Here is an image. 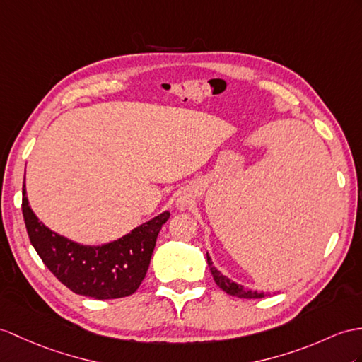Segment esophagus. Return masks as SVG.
I'll return each instance as SVG.
<instances>
[{
    "label": "esophagus",
    "instance_id": "esophagus-1",
    "mask_svg": "<svg viewBox=\"0 0 362 362\" xmlns=\"http://www.w3.org/2000/svg\"><path fill=\"white\" fill-rule=\"evenodd\" d=\"M192 199L189 197H180L178 199H176V207H178L180 210H186L189 206H190Z\"/></svg>",
    "mask_w": 362,
    "mask_h": 362
}]
</instances>
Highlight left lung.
Here are the masks:
<instances>
[{"instance_id":"8db88e82","label":"left lung","mask_w":362,"mask_h":362,"mask_svg":"<svg viewBox=\"0 0 362 362\" xmlns=\"http://www.w3.org/2000/svg\"><path fill=\"white\" fill-rule=\"evenodd\" d=\"M207 264L210 267L211 275H214L215 283L218 284L219 288H223L226 293L232 295V296H238V298H245V299H257V298L270 296V293H267V292L264 293V292H257V290H249L244 286L238 284V283H235V281H230L227 276H224L223 273L214 266V262H211V258L209 257V253H207Z\"/></svg>"}]
</instances>
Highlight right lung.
Wrapping results in <instances>:
<instances>
[{
  "label": "right lung",
  "mask_w": 362,
  "mask_h": 362,
  "mask_svg": "<svg viewBox=\"0 0 362 362\" xmlns=\"http://www.w3.org/2000/svg\"><path fill=\"white\" fill-rule=\"evenodd\" d=\"M23 216L33 249L67 288L95 299H117L135 293L143 283L158 233L170 214L163 211L119 240L103 245H81L52 232L30 209L25 186Z\"/></svg>",
  "instance_id": "obj_1"
}]
</instances>
